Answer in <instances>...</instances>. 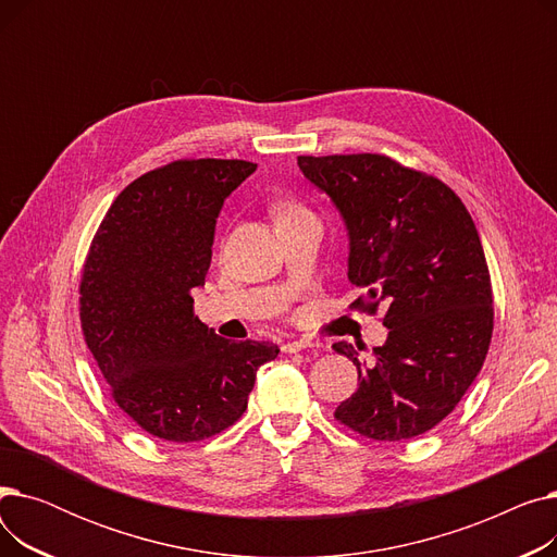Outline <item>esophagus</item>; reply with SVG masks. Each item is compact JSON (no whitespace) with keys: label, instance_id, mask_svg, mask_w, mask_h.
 I'll use <instances>...</instances> for the list:
<instances>
[{"label":"esophagus","instance_id":"34e87169","mask_svg":"<svg viewBox=\"0 0 557 557\" xmlns=\"http://www.w3.org/2000/svg\"><path fill=\"white\" fill-rule=\"evenodd\" d=\"M307 347H311V341H307V338H294V341H286V343L282 345V352L296 355V352H300V349H307Z\"/></svg>","mask_w":557,"mask_h":557}]
</instances>
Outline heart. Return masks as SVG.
Returning a JSON list of instances; mask_svg holds the SVG:
<instances>
[{
	"mask_svg": "<svg viewBox=\"0 0 557 557\" xmlns=\"http://www.w3.org/2000/svg\"><path fill=\"white\" fill-rule=\"evenodd\" d=\"M307 212H309V210L305 208V205H302L300 200H296V198H290V196H280V198H275V200L271 202V216H273L275 225L282 223V221L294 219V216L307 214Z\"/></svg>",
	"mask_w": 557,
	"mask_h": 557,
	"instance_id": "obj_1",
	"label": "heart"
}]
</instances>
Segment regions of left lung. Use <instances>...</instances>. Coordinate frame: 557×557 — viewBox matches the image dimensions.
<instances>
[{
	"label": "left lung",
	"mask_w": 557,
	"mask_h": 557,
	"mask_svg": "<svg viewBox=\"0 0 557 557\" xmlns=\"http://www.w3.org/2000/svg\"><path fill=\"white\" fill-rule=\"evenodd\" d=\"M327 191L349 232V282L363 288L349 309L382 311L388 338L361 363L359 386L334 418L370 441L397 443L441 424L487 357L494 305L476 225L441 178L382 153L298 156Z\"/></svg>",
	"instance_id": "1"
}]
</instances>
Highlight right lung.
<instances>
[{"mask_svg": "<svg viewBox=\"0 0 557 557\" xmlns=\"http://www.w3.org/2000/svg\"><path fill=\"white\" fill-rule=\"evenodd\" d=\"M257 169L183 158L116 196L87 250L78 313L114 404L146 433L200 443L237 422L280 347L227 341L194 315L223 200Z\"/></svg>", "mask_w": 557, "mask_h": 557, "instance_id": "1", "label": "right lung"}]
</instances>
